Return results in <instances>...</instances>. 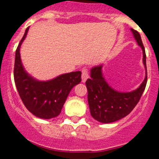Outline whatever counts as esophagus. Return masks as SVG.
<instances>
[{"label":"esophagus","mask_w":159,"mask_h":159,"mask_svg":"<svg viewBox=\"0 0 159 159\" xmlns=\"http://www.w3.org/2000/svg\"><path fill=\"white\" fill-rule=\"evenodd\" d=\"M81 79H82V82L85 83L88 79H89V73H88V70L84 68L82 70V75H81Z\"/></svg>","instance_id":"34e87169"}]
</instances>
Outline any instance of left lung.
Listing matches in <instances>:
<instances>
[{
    "instance_id": "left-lung-1",
    "label": "left lung",
    "mask_w": 159,
    "mask_h": 159,
    "mask_svg": "<svg viewBox=\"0 0 159 159\" xmlns=\"http://www.w3.org/2000/svg\"><path fill=\"white\" fill-rule=\"evenodd\" d=\"M138 45L143 53V64L145 68V80L133 91L119 92L113 89L103 76L102 65L95 66L90 70V79L86 81L88 102L90 113L94 119L102 124H110L123 119L134 109L141 99L147 83L146 55L141 35L131 28Z\"/></svg>"
}]
</instances>
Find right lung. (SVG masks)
<instances>
[{
    "instance_id": "obj_1",
    "label": "right lung",
    "mask_w": 159,
    "mask_h": 159,
    "mask_svg": "<svg viewBox=\"0 0 159 159\" xmlns=\"http://www.w3.org/2000/svg\"><path fill=\"white\" fill-rule=\"evenodd\" d=\"M27 27L17 48L14 77L17 90L26 108L35 116L49 119L61 113L72 88L81 81V71L60 75L46 81L38 80L26 71L20 56L21 45L27 36Z\"/></svg>"
}]
</instances>
